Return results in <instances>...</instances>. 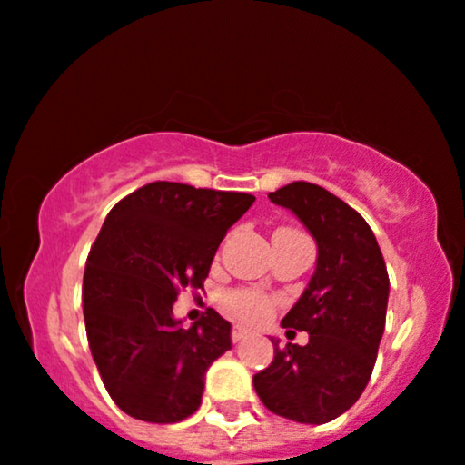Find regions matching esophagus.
Here are the masks:
<instances>
[{
    "instance_id": "34e87169",
    "label": "esophagus",
    "mask_w": 465,
    "mask_h": 465,
    "mask_svg": "<svg viewBox=\"0 0 465 465\" xmlns=\"http://www.w3.org/2000/svg\"><path fill=\"white\" fill-rule=\"evenodd\" d=\"M249 332H251V331H249V328H246V326H233V328H232V339H233V341H240V339H244Z\"/></svg>"
}]
</instances>
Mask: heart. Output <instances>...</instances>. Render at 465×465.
Listing matches in <instances>:
<instances>
[{"label":"heart","instance_id":"1","mask_svg":"<svg viewBox=\"0 0 465 465\" xmlns=\"http://www.w3.org/2000/svg\"><path fill=\"white\" fill-rule=\"evenodd\" d=\"M223 309L238 320L262 322L272 313L274 302L266 293L255 290H232L221 298Z\"/></svg>","mask_w":465,"mask_h":465}]
</instances>
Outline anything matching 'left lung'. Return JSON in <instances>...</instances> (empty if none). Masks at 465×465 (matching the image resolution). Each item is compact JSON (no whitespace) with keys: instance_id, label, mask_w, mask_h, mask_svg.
Returning a JSON list of instances; mask_svg holds the SVG:
<instances>
[{"instance_id":"1","label":"left lung","mask_w":465,"mask_h":465,"mask_svg":"<svg viewBox=\"0 0 465 465\" xmlns=\"http://www.w3.org/2000/svg\"><path fill=\"white\" fill-rule=\"evenodd\" d=\"M290 208L317 242V268L281 326L309 332L307 345H279L252 375L270 412L322 425L356 403L371 378L389 304V272L367 221L343 199L311 182L268 193Z\"/></svg>"}]
</instances>
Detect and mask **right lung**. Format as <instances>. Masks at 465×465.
<instances>
[{"label": "right lung", "instance_id": "right-lung-1", "mask_svg": "<svg viewBox=\"0 0 465 465\" xmlns=\"http://www.w3.org/2000/svg\"><path fill=\"white\" fill-rule=\"evenodd\" d=\"M249 193L152 182L120 199L92 244L84 274L87 343L117 408L145 422H180L202 405L205 371L232 348V324L205 311L173 317L182 290H203Z\"/></svg>", "mask_w": 465, "mask_h": 465}]
</instances>
